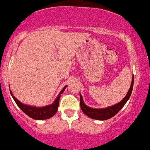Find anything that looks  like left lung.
Segmentation results:
<instances>
[{"mask_svg": "<svg viewBox=\"0 0 150 150\" xmlns=\"http://www.w3.org/2000/svg\"><path fill=\"white\" fill-rule=\"evenodd\" d=\"M133 86H134V75L132 77V84L128 91L127 94L125 96V98L121 100L119 103L113 105L109 106V107L105 108H92L89 107L84 103L83 98L81 96V93L79 92L80 95V106L82 112L85 115H87L90 118L95 120H99V121H105L108 120L109 118H111L114 115H116L118 112L122 109V108L125 105L126 102L128 101L131 95H132Z\"/></svg>", "mask_w": 150, "mask_h": 150, "instance_id": "obj_1", "label": "left lung"}]
</instances>
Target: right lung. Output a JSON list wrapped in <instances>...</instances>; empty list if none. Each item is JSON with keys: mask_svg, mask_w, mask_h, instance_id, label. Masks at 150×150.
I'll return each mask as SVG.
<instances>
[{"mask_svg": "<svg viewBox=\"0 0 150 150\" xmlns=\"http://www.w3.org/2000/svg\"><path fill=\"white\" fill-rule=\"evenodd\" d=\"M67 87V85L65 86L62 89V90L60 92L57 98L54 100L52 104L48 105L43 106V107H36V106L29 105H26L20 102L17 100L14 96L11 91L10 90V93L11 95L12 98L14 100L15 103L18 106L20 109L30 118H33L35 120H46L51 118L58 111V105H59V100L61 98V95L65 91V89Z\"/></svg>", "mask_w": 150, "mask_h": 150, "instance_id": "1", "label": "right lung"}]
</instances>
